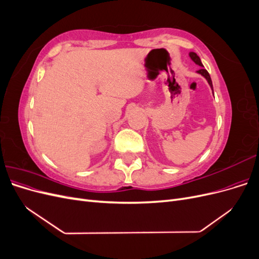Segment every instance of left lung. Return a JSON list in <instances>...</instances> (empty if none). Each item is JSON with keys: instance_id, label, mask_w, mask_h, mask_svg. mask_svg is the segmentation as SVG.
<instances>
[{"instance_id": "1", "label": "left lung", "mask_w": 259, "mask_h": 259, "mask_svg": "<svg viewBox=\"0 0 259 259\" xmlns=\"http://www.w3.org/2000/svg\"><path fill=\"white\" fill-rule=\"evenodd\" d=\"M190 57H191V59L195 62V64L197 65H199V66H201L202 68L200 69V70H198V73H200V74H202L203 76L205 77V79L207 80V82H208V84L210 85V88H211V90H213V84H211V80H210V76H209V73L206 71V70L203 68V65H202V62H201V59H200V57L198 56L197 54L195 53H190Z\"/></svg>"}]
</instances>
